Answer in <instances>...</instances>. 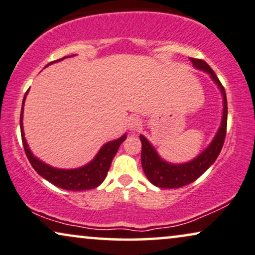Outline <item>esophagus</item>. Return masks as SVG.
<instances>
[{
    "label": "esophagus",
    "mask_w": 255,
    "mask_h": 255,
    "mask_svg": "<svg viewBox=\"0 0 255 255\" xmlns=\"http://www.w3.org/2000/svg\"><path fill=\"white\" fill-rule=\"evenodd\" d=\"M128 127L131 131H137L142 127V120L138 117H130L128 121Z\"/></svg>",
    "instance_id": "1"
}]
</instances>
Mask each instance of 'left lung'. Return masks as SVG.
I'll list each match as a JSON object with an SVG mask.
<instances>
[{
	"label": "left lung",
	"instance_id": "1",
	"mask_svg": "<svg viewBox=\"0 0 255 255\" xmlns=\"http://www.w3.org/2000/svg\"><path fill=\"white\" fill-rule=\"evenodd\" d=\"M193 66L197 69L205 71L209 73L215 83L218 85L223 94L224 99V110H223V120L218 133L213 138L211 144L202 152L198 157L192 159L191 162L184 163V164H171V163L164 162L157 155V152L152 145L149 143L147 138L143 135H140L142 142L141 151V162L142 168L147 178L152 184L163 189H177L181 186L188 185L190 183L195 182L199 176H202L208 169L213 164L218 155L222 150L224 141L226 136L227 127V100L225 88L220 83L218 77L213 72V70L208 65V63L203 59L190 58Z\"/></svg>",
	"mask_w": 255,
	"mask_h": 255
}]
</instances>
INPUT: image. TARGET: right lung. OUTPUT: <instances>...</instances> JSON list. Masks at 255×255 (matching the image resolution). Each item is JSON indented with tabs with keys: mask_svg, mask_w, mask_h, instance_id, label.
<instances>
[{
	"mask_svg": "<svg viewBox=\"0 0 255 255\" xmlns=\"http://www.w3.org/2000/svg\"><path fill=\"white\" fill-rule=\"evenodd\" d=\"M64 58H60L58 60H54V62H59ZM54 62H51L47 64L46 66H49L50 64ZM28 93V92H26ZM23 98V105H24L25 97ZM23 106L21 110V135H22V142L23 147H24V151L28 157L29 162L31 163L32 168L38 172V174L47 179L50 183H52L53 185L58 186V188L71 190V191H83V190H90L94 189L97 186H99L101 183L104 182V179L106 178L107 172L110 170L111 163L113 161L115 154L118 152V149L120 147V144L126 140V134L124 136L115 141H111L104 145L100 149V151L98 152L96 157L92 162L88 163L85 167L78 168V169H71V170H65V169H56L50 167V165L45 164V163L39 161L38 158L35 157L32 155L31 150H30L26 141L24 138V131H23Z\"/></svg>",
	"mask_w": 255,
	"mask_h": 255,
	"instance_id": "obj_1",
	"label": "right lung"
}]
</instances>
